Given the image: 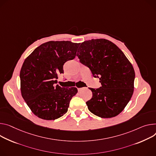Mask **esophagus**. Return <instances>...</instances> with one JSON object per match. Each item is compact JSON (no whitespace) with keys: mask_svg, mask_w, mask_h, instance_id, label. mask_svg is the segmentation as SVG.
<instances>
[{"mask_svg":"<svg viewBox=\"0 0 156 156\" xmlns=\"http://www.w3.org/2000/svg\"><path fill=\"white\" fill-rule=\"evenodd\" d=\"M83 88H78V91H81V90H82Z\"/></svg>","mask_w":156,"mask_h":156,"instance_id":"esophagus-1","label":"esophagus"}]
</instances>
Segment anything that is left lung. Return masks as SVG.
<instances>
[{
    "instance_id": "left-lung-1",
    "label": "left lung",
    "mask_w": 156,
    "mask_h": 156,
    "mask_svg": "<svg viewBox=\"0 0 156 156\" xmlns=\"http://www.w3.org/2000/svg\"><path fill=\"white\" fill-rule=\"evenodd\" d=\"M76 56L101 84L99 88H90L93 96L86 103L90 111L103 118L118 115L134 92L135 72L131 62L115 44L103 38L84 41Z\"/></svg>"
}]
</instances>
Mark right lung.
<instances>
[{
    "instance_id": "add662e5",
    "label": "right lung",
    "mask_w": 156,
    "mask_h": 156,
    "mask_svg": "<svg viewBox=\"0 0 156 156\" xmlns=\"http://www.w3.org/2000/svg\"><path fill=\"white\" fill-rule=\"evenodd\" d=\"M80 44L70 41H50L35 48L25 60L20 72L21 94L37 117L55 120L67 112L70 100L78 90L55 84L58 74L63 73L64 63L75 58Z\"/></svg>"
}]
</instances>
